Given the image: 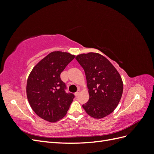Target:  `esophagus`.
<instances>
[{"label": "esophagus", "mask_w": 154, "mask_h": 154, "mask_svg": "<svg viewBox=\"0 0 154 154\" xmlns=\"http://www.w3.org/2000/svg\"><path fill=\"white\" fill-rule=\"evenodd\" d=\"M80 91L78 90L76 92L74 93V95H75V96H78L79 95V94H80Z\"/></svg>", "instance_id": "34e87169"}]
</instances>
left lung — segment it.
Here are the masks:
<instances>
[{
  "mask_svg": "<svg viewBox=\"0 0 154 154\" xmlns=\"http://www.w3.org/2000/svg\"><path fill=\"white\" fill-rule=\"evenodd\" d=\"M76 59L84 69L89 94L83 108L92 118H103L112 112L122 98V77L109 60L99 53L80 54Z\"/></svg>",
  "mask_w": 154,
  "mask_h": 154,
  "instance_id": "left-lung-1",
  "label": "left lung"
}]
</instances>
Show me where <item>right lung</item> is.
Instances as JSON below:
<instances>
[{
    "instance_id": "add662e5",
    "label": "right lung",
    "mask_w": 154,
    "mask_h": 154,
    "mask_svg": "<svg viewBox=\"0 0 154 154\" xmlns=\"http://www.w3.org/2000/svg\"><path fill=\"white\" fill-rule=\"evenodd\" d=\"M75 55L53 51L42 59L27 78L26 94L35 114L50 123L57 122L66 115L73 101V94L64 91L66 84L60 74Z\"/></svg>"
}]
</instances>
